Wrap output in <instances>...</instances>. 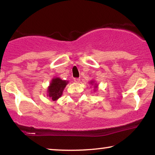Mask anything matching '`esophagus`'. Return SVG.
Segmentation results:
<instances>
[{
  "mask_svg": "<svg viewBox=\"0 0 155 155\" xmlns=\"http://www.w3.org/2000/svg\"><path fill=\"white\" fill-rule=\"evenodd\" d=\"M80 80V78H74V81H75V82H79Z\"/></svg>",
  "mask_w": 155,
  "mask_h": 155,
  "instance_id": "1",
  "label": "esophagus"
}]
</instances>
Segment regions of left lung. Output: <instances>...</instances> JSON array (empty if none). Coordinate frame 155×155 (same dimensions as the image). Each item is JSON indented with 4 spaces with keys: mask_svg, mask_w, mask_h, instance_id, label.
<instances>
[{
    "mask_svg": "<svg viewBox=\"0 0 155 155\" xmlns=\"http://www.w3.org/2000/svg\"><path fill=\"white\" fill-rule=\"evenodd\" d=\"M94 81H90V84H92H92H94ZM94 88H95V89H97V85L96 84H94Z\"/></svg>",
    "mask_w": 155,
    "mask_h": 155,
    "instance_id": "obj_1",
    "label": "left lung"
}]
</instances>
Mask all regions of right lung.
Returning <instances> with one entry per match:
<instances>
[{
    "label": "right lung",
    "instance_id": "1",
    "mask_svg": "<svg viewBox=\"0 0 155 155\" xmlns=\"http://www.w3.org/2000/svg\"><path fill=\"white\" fill-rule=\"evenodd\" d=\"M68 83V81L63 80L59 78H54L48 87L47 95L53 101H56L59 97H61L63 91Z\"/></svg>",
    "mask_w": 155,
    "mask_h": 155
}]
</instances>
